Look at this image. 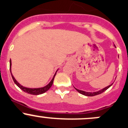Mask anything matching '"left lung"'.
Masks as SVG:
<instances>
[{"label": "left lung", "instance_id": "1", "mask_svg": "<svg viewBox=\"0 0 128 128\" xmlns=\"http://www.w3.org/2000/svg\"><path fill=\"white\" fill-rule=\"evenodd\" d=\"M112 84H110V85H108V86H107V87H106V88H103V89L101 90H100V91H98V92H93V93H92V92H86L82 91V90H80L76 89V88H75V89H76L79 93H80L81 94H82V95H85V96H95V95H99V94L103 93L104 92H105L106 90H107L108 89V88H109L110 86H112Z\"/></svg>", "mask_w": 128, "mask_h": 128}]
</instances>
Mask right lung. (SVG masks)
I'll list each match as a JSON object with an SVG mask.
<instances>
[{"label":"right lung","mask_w":128,"mask_h":128,"mask_svg":"<svg viewBox=\"0 0 128 128\" xmlns=\"http://www.w3.org/2000/svg\"><path fill=\"white\" fill-rule=\"evenodd\" d=\"M10 66H11V60H10V73H11ZM56 74H54V76L53 78H52V80H51V82H50V83H48L47 85L43 87V88H26V87H24V86H22V85H21V84H20V83L17 82V81L16 80L15 78H14V76H12V73H11V76H12V78L13 81H14V82L15 83V84H16V85H17L20 88V89H21L22 91H24V92L27 93V94H32V95H40V94H44V93L46 92V91H48V90L50 89V88L52 86V84H53L54 80V78H55V76H56Z\"/></svg>","instance_id":"right-lung-1"}]
</instances>
